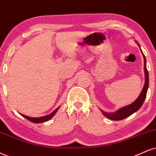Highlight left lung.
<instances>
[{
	"instance_id": "1",
	"label": "left lung",
	"mask_w": 156,
	"mask_h": 156,
	"mask_svg": "<svg viewBox=\"0 0 156 156\" xmlns=\"http://www.w3.org/2000/svg\"><path fill=\"white\" fill-rule=\"evenodd\" d=\"M136 44H138L139 47L140 48V44H138V42H136ZM140 50H141V48H140ZM142 55H143L144 57V76H145V83H144L143 89H142L140 96H139L137 97V99H136L134 102H132V104H130L129 105L123 107V108H120L119 110H118L117 111L114 112H106L105 111H103L102 110H100L103 115L108 118V119L112 120V121H120V120L124 119L132 115L134 112L137 111L139 109L141 108L142 104H143L144 99H145L146 97V94H147L148 86H149V75H148L147 67H146L145 57H144V54H142Z\"/></svg>"
}]
</instances>
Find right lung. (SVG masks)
<instances>
[{"mask_svg":"<svg viewBox=\"0 0 156 156\" xmlns=\"http://www.w3.org/2000/svg\"><path fill=\"white\" fill-rule=\"evenodd\" d=\"M60 107V106H59ZM59 108H57V109H56L55 110H54L53 112H51V113L49 114V115H45V116H42V117H39V118H32V117H29V116H27V115H23V114H21L20 113V115H21L22 116H23L24 118H25L26 119H27L28 121L33 122V123H43V122H46L48 121V120H50L51 119L53 116L55 115L56 112H57V110H59Z\"/></svg>","mask_w":156,"mask_h":156,"instance_id":"obj_1","label":"right lung"}]
</instances>
